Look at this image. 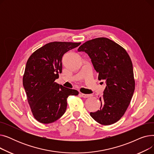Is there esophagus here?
<instances>
[{"instance_id": "esophagus-1", "label": "esophagus", "mask_w": 154, "mask_h": 154, "mask_svg": "<svg viewBox=\"0 0 154 154\" xmlns=\"http://www.w3.org/2000/svg\"><path fill=\"white\" fill-rule=\"evenodd\" d=\"M81 95L84 98H88L92 96V94H81Z\"/></svg>"}]
</instances>
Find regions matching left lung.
<instances>
[{"instance_id":"obj_1","label":"left lung","mask_w":154,"mask_h":154,"mask_svg":"<svg viewBox=\"0 0 154 154\" xmlns=\"http://www.w3.org/2000/svg\"><path fill=\"white\" fill-rule=\"evenodd\" d=\"M78 51L88 54L99 73V80L106 81L103 96L99 98L100 108L91 112V116L103 125L117 122L124 115L135 90L130 56L122 47L105 37L88 40L79 47Z\"/></svg>"}]
</instances>
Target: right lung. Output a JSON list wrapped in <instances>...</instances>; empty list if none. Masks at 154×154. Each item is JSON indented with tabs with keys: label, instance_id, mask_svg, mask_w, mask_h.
<instances>
[{
	"label": "right lung",
	"instance_id": "add662e5",
	"mask_svg": "<svg viewBox=\"0 0 154 154\" xmlns=\"http://www.w3.org/2000/svg\"><path fill=\"white\" fill-rule=\"evenodd\" d=\"M80 42H52L35 51L27 62L23 85L32 114L38 122L52 123L60 118L67 109L69 95L79 92L55 82L62 72L63 54Z\"/></svg>",
	"mask_w": 154,
	"mask_h": 154
}]
</instances>
